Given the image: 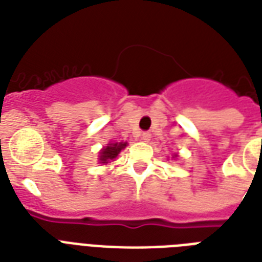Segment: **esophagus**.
Masks as SVG:
<instances>
[{"label":"esophagus","instance_id":"esophagus-1","mask_svg":"<svg viewBox=\"0 0 262 262\" xmlns=\"http://www.w3.org/2000/svg\"><path fill=\"white\" fill-rule=\"evenodd\" d=\"M141 140L143 141H149L151 140V135L148 132H144V133H141Z\"/></svg>","mask_w":262,"mask_h":262}]
</instances>
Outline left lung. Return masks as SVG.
I'll list each match as a JSON object with an SVG mask.
<instances>
[{"mask_svg": "<svg viewBox=\"0 0 262 262\" xmlns=\"http://www.w3.org/2000/svg\"><path fill=\"white\" fill-rule=\"evenodd\" d=\"M175 156H177V155H175Z\"/></svg>", "mask_w": 262, "mask_h": 262, "instance_id": "8db88e82", "label": "left lung"}]
</instances>
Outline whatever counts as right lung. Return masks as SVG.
<instances>
[{"label": "right lung", "mask_w": 262, "mask_h": 262, "mask_svg": "<svg viewBox=\"0 0 262 262\" xmlns=\"http://www.w3.org/2000/svg\"><path fill=\"white\" fill-rule=\"evenodd\" d=\"M126 147V143H110L107 144L102 151L99 152V163L107 164L118 156V154Z\"/></svg>", "instance_id": "1"}]
</instances>
